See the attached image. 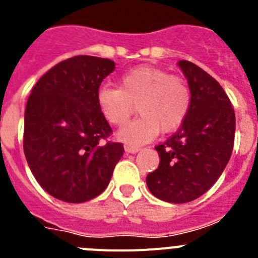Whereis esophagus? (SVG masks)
<instances>
[{
	"label": "esophagus",
	"mask_w": 258,
	"mask_h": 258,
	"mask_svg": "<svg viewBox=\"0 0 258 258\" xmlns=\"http://www.w3.org/2000/svg\"><path fill=\"white\" fill-rule=\"evenodd\" d=\"M140 147H136V146H129L126 145L125 146V151L127 152V154H136V152L140 151Z\"/></svg>",
	"instance_id": "esophagus-1"
}]
</instances>
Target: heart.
I'll use <instances>...</instances> for the list:
<instances>
[{"instance_id": "heart-1", "label": "heart", "mask_w": 258, "mask_h": 258, "mask_svg": "<svg viewBox=\"0 0 258 258\" xmlns=\"http://www.w3.org/2000/svg\"><path fill=\"white\" fill-rule=\"evenodd\" d=\"M192 94L187 81L163 68L140 66L122 74L116 86H102L97 103L102 116L115 126H124L137 109L140 117L118 132L129 146L150 142L157 134L175 132L187 118Z\"/></svg>"}]
</instances>
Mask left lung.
I'll return each mask as SVG.
<instances>
[{
  "label": "left lung",
  "mask_w": 258,
  "mask_h": 258,
  "mask_svg": "<svg viewBox=\"0 0 258 258\" xmlns=\"http://www.w3.org/2000/svg\"><path fill=\"white\" fill-rule=\"evenodd\" d=\"M178 66L188 81L192 102L187 118L163 145L157 169L146 182L157 199L188 203L207 192L222 174L234 147L235 112L222 86L188 60Z\"/></svg>",
  "instance_id": "8db88e82"
}]
</instances>
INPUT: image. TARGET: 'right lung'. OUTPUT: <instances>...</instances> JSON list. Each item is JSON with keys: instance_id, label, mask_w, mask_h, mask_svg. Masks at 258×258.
Returning a JSON list of instances; mask_svg holds the SVG:
<instances>
[{"instance_id": "1", "label": "right lung", "mask_w": 258, "mask_h": 258, "mask_svg": "<svg viewBox=\"0 0 258 258\" xmlns=\"http://www.w3.org/2000/svg\"><path fill=\"white\" fill-rule=\"evenodd\" d=\"M115 61L90 55L66 59L37 81L24 115L23 147L41 187L67 203L103 192L124 146L107 141L112 129L97 94Z\"/></svg>"}]
</instances>
